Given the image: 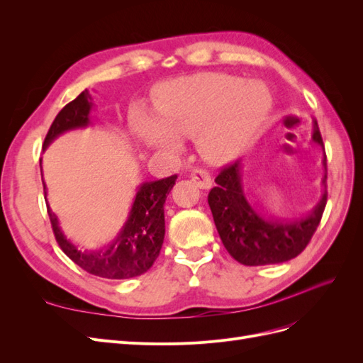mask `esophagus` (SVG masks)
I'll use <instances>...</instances> for the list:
<instances>
[{
    "instance_id": "esophagus-1",
    "label": "esophagus",
    "mask_w": 363,
    "mask_h": 363,
    "mask_svg": "<svg viewBox=\"0 0 363 363\" xmlns=\"http://www.w3.org/2000/svg\"><path fill=\"white\" fill-rule=\"evenodd\" d=\"M191 180L199 186L200 189H208L212 186V179L211 174L201 168H195L191 171Z\"/></svg>"
}]
</instances>
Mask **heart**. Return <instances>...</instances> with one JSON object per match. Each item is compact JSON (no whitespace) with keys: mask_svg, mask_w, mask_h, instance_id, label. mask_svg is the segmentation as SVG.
I'll return each mask as SVG.
<instances>
[{"mask_svg":"<svg viewBox=\"0 0 363 363\" xmlns=\"http://www.w3.org/2000/svg\"><path fill=\"white\" fill-rule=\"evenodd\" d=\"M271 95L259 82L225 74L175 80L152 103L155 119L138 112L135 131L142 144L171 150L174 138H196L212 162L236 157L256 136L271 111Z\"/></svg>","mask_w":363,"mask_h":363,"instance_id":"heart-1","label":"heart"}]
</instances>
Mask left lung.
<instances>
[{"instance_id": "1", "label": "left lung", "mask_w": 363, "mask_h": 363, "mask_svg": "<svg viewBox=\"0 0 363 363\" xmlns=\"http://www.w3.org/2000/svg\"><path fill=\"white\" fill-rule=\"evenodd\" d=\"M312 140L324 148L316 121ZM240 162L230 163L216 175L207 196L216 230L225 250L247 267L272 265L296 257L311 242L327 204V160L324 155V194L312 212L294 221L265 218L248 203L240 180Z\"/></svg>"}]
</instances>
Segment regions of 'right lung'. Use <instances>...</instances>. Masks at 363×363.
Wrapping results in <instances>:
<instances>
[{"mask_svg": "<svg viewBox=\"0 0 363 363\" xmlns=\"http://www.w3.org/2000/svg\"><path fill=\"white\" fill-rule=\"evenodd\" d=\"M92 96L84 89L79 96L65 106L48 130L43 150L59 135L68 130L89 125ZM177 180V175L140 184L130 216L118 238L111 245L98 251H82L63 235L57 216L47 206L54 236L62 251L86 272L103 279L124 280L147 272L159 257L164 238L163 204ZM43 182V180H42ZM47 196V186L43 183Z\"/></svg>", "mask_w": 363, "mask_h": 363, "instance_id": "right-lung-1", "label": "right lung"}]
</instances>
